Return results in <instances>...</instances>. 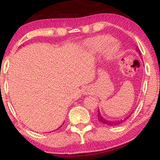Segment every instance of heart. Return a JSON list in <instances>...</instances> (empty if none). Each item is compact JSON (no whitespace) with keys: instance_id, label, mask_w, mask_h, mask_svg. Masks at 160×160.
I'll return each instance as SVG.
<instances>
[{"instance_id":"b5f03b06","label":"heart","mask_w":160,"mask_h":160,"mask_svg":"<svg viewBox=\"0 0 160 160\" xmlns=\"http://www.w3.org/2000/svg\"><path fill=\"white\" fill-rule=\"evenodd\" d=\"M112 38L108 35H99L90 40L89 43L91 46L98 50H102L107 47L105 50L106 57L109 59H113L119 55L120 48L117 42H112Z\"/></svg>"}]
</instances>
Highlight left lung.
<instances>
[{
    "label": "left lung",
    "instance_id": "1",
    "mask_svg": "<svg viewBox=\"0 0 160 160\" xmlns=\"http://www.w3.org/2000/svg\"><path fill=\"white\" fill-rule=\"evenodd\" d=\"M137 51L139 52V55H141V52L140 50H139V48H137ZM131 116V115H128V117H126V118H124V120H108V119H106L105 118H104V117L102 115V114L100 113V110H99L98 109V120L102 124H104V125H109V126H115V125H118L119 124H120L122 122H123L124 121L126 120L127 119H128Z\"/></svg>",
    "mask_w": 160,
    "mask_h": 160
}]
</instances>
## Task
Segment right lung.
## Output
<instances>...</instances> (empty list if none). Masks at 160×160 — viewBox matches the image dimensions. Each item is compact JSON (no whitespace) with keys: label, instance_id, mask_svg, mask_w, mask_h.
Returning <instances> with one entry per match:
<instances>
[{"label":"right lung","instance_id":"add662e5","mask_svg":"<svg viewBox=\"0 0 160 160\" xmlns=\"http://www.w3.org/2000/svg\"><path fill=\"white\" fill-rule=\"evenodd\" d=\"M59 128H58V129H59ZM57 130H58V129H57Z\"/></svg>","mask_w":160,"mask_h":160}]
</instances>
